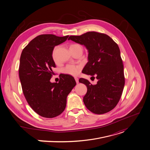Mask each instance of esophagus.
<instances>
[{
    "label": "esophagus",
    "instance_id": "1",
    "mask_svg": "<svg viewBox=\"0 0 150 150\" xmlns=\"http://www.w3.org/2000/svg\"><path fill=\"white\" fill-rule=\"evenodd\" d=\"M75 81H76V83H79V79H78V78L75 77Z\"/></svg>",
    "mask_w": 150,
    "mask_h": 150
}]
</instances>
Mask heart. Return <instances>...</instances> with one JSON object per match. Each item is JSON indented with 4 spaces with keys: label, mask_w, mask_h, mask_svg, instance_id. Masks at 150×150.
I'll list each match as a JSON object with an SVG mask.
<instances>
[{
    "label": "heart",
    "mask_w": 150,
    "mask_h": 150,
    "mask_svg": "<svg viewBox=\"0 0 150 150\" xmlns=\"http://www.w3.org/2000/svg\"><path fill=\"white\" fill-rule=\"evenodd\" d=\"M78 45V44L71 45L69 48L72 47L75 45ZM56 50H57V47H56L54 49V50L52 51V59L54 62H56V57H55ZM81 68H82V67H81V66L80 64H67L63 69V72L67 75H70L72 76H76L80 73V72L81 71Z\"/></svg>",
    "instance_id": "heart-1"
}]
</instances>
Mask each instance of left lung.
<instances>
[{"label": "left lung", "mask_w": 150, "mask_h": 150, "mask_svg": "<svg viewBox=\"0 0 150 150\" xmlns=\"http://www.w3.org/2000/svg\"><path fill=\"white\" fill-rule=\"evenodd\" d=\"M68 39L86 47L88 62L83 72L96 76L98 79L96 85L84 78L79 79V83L87 87L83 98L86 106L96 114L110 112L118 103L125 83L124 67L118 45L108 35L96 32L70 36Z\"/></svg>", "instance_id": "left-lung-1"}]
</instances>
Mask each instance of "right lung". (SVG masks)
<instances>
[{
	"instance_id": "add662e5",
	"label": "right lung",
	"mask_w": 150,
	"mask_h": 150,
	"mask_svg": "<svg viewBox=\"0 0 150 150\" xmlns=\"http://www.w3.org/2000/svg\"><path fill=\"white\" fill-rule=\"evenodd\" d=\"M69 36L40 35L23 50L20 60L19 77L24 97L38 115L54 118L61 114L66 106V98L75 86V80L62 75L59 83H51L53 67L52 54L55 46L67 40Z\"/></svg>"
}]
</instances>
